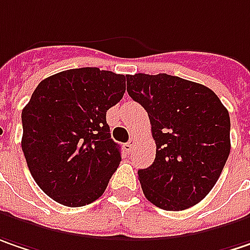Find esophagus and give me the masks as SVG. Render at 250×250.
<instances>
[{
    "label": "esophagus",
    "instance_id": "obj_1",
    "mask_svg": "<svg viewBox=\"0 0 250 250\" xmlns=\"http://www.w3.org/2000/svg\"><path fill=\"white\" fill-rule=\"evenodd\" d=\"M125 147L127 151H131V150H133V147H134V140L131 139L130 141H128V143H125Z\"/></svg>",
    "mask_w": 250,
    "mask_h": 250
}]
</instances>
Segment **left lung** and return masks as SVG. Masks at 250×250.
I'll return each mask as SVG.
<instances>
[{
  "instance_id": "obj_1",
  "label": "left lung",
  "mask_w": 250,
  "mask_h": 250,
  "mask_svg": "<svg viewBox=\"0 0 250 250\" xmlns=\"http://www.w3.org/2000/svg\"><path fill=\"white\" fill-rule=\"evenodd\" d=\"M128 96L148 113L154 163L139 169L146 198L166 211H183L205 198L230 151V120L204 84L167 73L127 75Z\"/></svg>"
}]
</instances>
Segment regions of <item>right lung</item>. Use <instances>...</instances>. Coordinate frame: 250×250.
Segmentation results:
<instances>
[{
	"mask_svg": "<svg viewBox=\"0 0 250 250\" xmlns=\"http://www.w3.org/2000/svg\"><path fill=\"white\" fill-rule=\"evenodd\" d=\"M125 76L99 67L43 79L22 110L23 155L39 188L65 207L103 195L122 155L106 111L122 100Z\"/></svg>",
	"mask_w": 250,
	"mask_h": 250,
	"instance_id": "obj_1",
	"label": "right lung"
}]
</instances>
